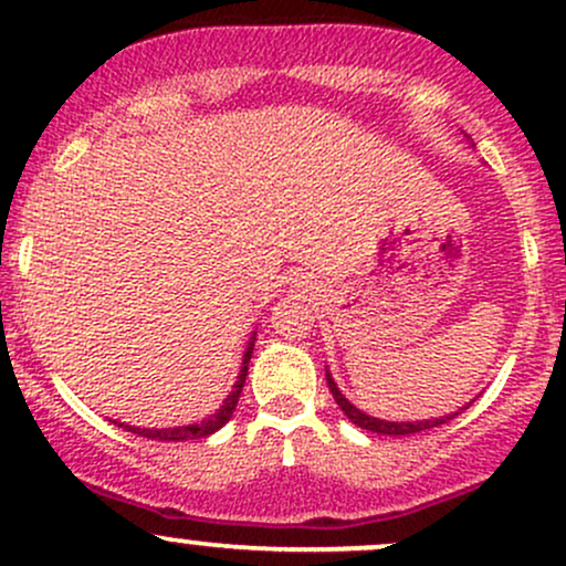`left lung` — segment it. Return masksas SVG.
Returning a JSON list of instances; mask_svg holds the SVG:
<instances>
[{
    "label": "left lung",
    "instance_id": "left-lung-1",
    "mask_svg": "<svg viewBox=\"0 0 566 566\" xmlns=\"http://www.w3.org/2000/svg\"><path fill=\"white\" fill-rule=\"evenodd\" d=\"M327 386H329V391H333V396H335L337 407H340L343 412H346V418L350 420V423L359 426V428H365V431H373V433H388V437H407V433H420V431H426V428L441 426V423H447V420H452L454 415H460V409H458V412L444 415V418L412 420V423H388V420L373 418V415L361 412V409H356L354 405H350L346 396L340 394V388H337V382L333 380V375H329V373H327ZM463 409H469V405H465Z\"/></svg>",
    "mask_w": 566,
    "mask_h": 566
}]
</instances>
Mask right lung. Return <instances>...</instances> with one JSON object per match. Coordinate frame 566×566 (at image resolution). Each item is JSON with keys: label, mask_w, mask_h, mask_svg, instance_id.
Segmentation results:
<instances>
[{"label": "right lung", "mask_w": 566, "mask_h": 566, "mask_svg": "<svg viewBox=\"0 0 566 566\" xmlns=\"http://www.w3.org/2000/svg\"><path fill=\"white\" fill-rule=\"evenodd\" d=\"M252 346H255V337L250 340V346L244 350V361H242V369H239V378L233 382V391L229 394V399L220 405V409L216 415H210L207 420H201V423H191V426H175V428H133V426H125L127 431L138 433V437H146V439H159V441H188V439H205L210 437V433H216L218 428H223L226 423L231 420L233 409H237V401H239V394H242L244 388V378H247V365H250V356H252Z\"/></svg>", "instance_id": "obj_1"}]
</instances>
